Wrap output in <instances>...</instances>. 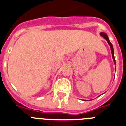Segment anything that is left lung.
I'll return each instance as SVG.
<instances>
[{"label":"left lung","instance_id":"obj_1","mask_svg":"<svg viewBox=\"0 0 126 126\" xmlns=\"http://www.w3.org/2000/svg\"><path fill=\"white\" fill-rule=\"evenodd\" d=\"M100 35L101 36H103L105 39L107 41L108 44H109L110 47V49H111V52H112V58H113L114 62V64L116 65V60L115 58H114V49H113V46L112 44V43L110 42L109 39V37H108L107 34H106V33H104V32H101L100 33Z\"/></svg>","mask_w":126,"mask_h":126}]
</instances>
